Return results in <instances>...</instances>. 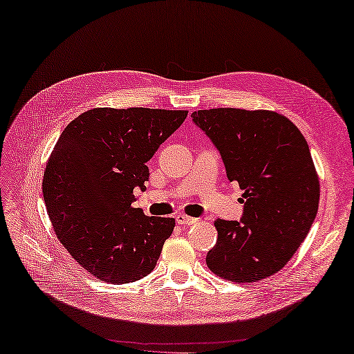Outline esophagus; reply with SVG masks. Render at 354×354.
Wrapping results in <instances>:
<instances>
[{
	"label": "esophagus",
	"instance_id": "esophagus-1",
	"mask_svg": "<svg viewBox=\"0 0 354 354\" xmlns=\"http://www.w3.org/2000/svg\"><path fill=\"white\" fill-rule=\"evenodd\" d=\"M176 221H177V223H180V225H192V223L196 222V219H194L191 216H186V214H182V213L177 214Z\"/></svg>",
	"mask_w": 354,
	"mask_h": 354
}]
</instances>
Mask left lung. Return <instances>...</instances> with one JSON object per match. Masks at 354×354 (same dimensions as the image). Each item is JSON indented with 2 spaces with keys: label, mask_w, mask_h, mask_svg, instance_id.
Returning <instances> with one entry per match:
<instances>
[{
  "label": "left lung",
  "mask_w": 354,
  "mask_h": 354,
  "mask_svg": "<svg viewBox=\"0 0 354 354\" xmlns=\"http://www.w3.org/2000/svg\"><path fill=\"white\" fill-rule=\"evenodd\" d=\"M192 122L218 149L230 182L245 194L240 221H214L218 242L207 266L232 282H257L279 272L317 216L320 183L308 142L273 111L214 108Z\"/></svg>",
  "instance_id": "left-lung-1"
}]
</instances>
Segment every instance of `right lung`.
Masks as SVG:
<instances>
[{"label": "right lung", "mask_w": 354, "mask_h": 354, "mask_svg": "<svg viewBox=\"0 0 354 354\" xmlns=\"http://www.w3.org/2000/svg\"><path fill=\"white\" fill-rule=\"evenodd\" d=\"M187 111L94 108L68 123L50 153L43 198L55 234L77 264L109 283L141 279L156 267L174 218L145 216L133 191L147 162Z\"/></svg>", "instance_id": "add662e5"}]
</instances>
